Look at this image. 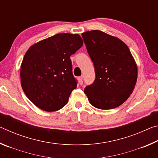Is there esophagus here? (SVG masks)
I'll return each mask as SVG.
<instances>
[{"label":"esophagus","instance_id":"obj_1","mask_svg":"<svg viewBox=\"0 0 158 158\" xmlns=\"http://www.w3.org/2000/svg\"><path fill=\"white\" fill-rule=\"evenodd\" d=\"M78 81H79V85H82L83 84V77H80L78 78Z\"/></svg>","mask_w":158,"mask_h":158}]
</instances>
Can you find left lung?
<instances>
[{
  "label": "left lung",
  "mask_w": 158,
  "mask_h": 158,
  "mask_svg": "<svg viewBox=\"0 0 158 158\" xmlns=\"http://www.w3.org/2000/svg\"><path fill=\"white\" fill-rule=\"evenodd\" d=\"M81 35L95 72L94 82L84 89L90 103L105 110L121 105L132 94L137 79V66L129 48L101 31Z\"/></svg>",
  "instance_id": "1"
}]
</instances>
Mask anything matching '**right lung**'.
<instances>
[{
    "label": "right lung",
    "instance_id": "1",
    "mask_svg": "<svg viewBox=\"0 0 158 158\" xmlns=\"http://www.w3.org/2000/svg\"><path fill=\"white\" fill-rule=\"evenodd\" d=\"M82 45L78 34L58 33L28 49L21 65V87L37 107L56 111L68 103L77 85L70 56Z\"/></svg>",
    "mask_w": 158,
    "mask_h": 158
}]
</instances>
